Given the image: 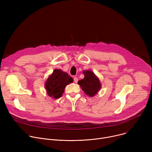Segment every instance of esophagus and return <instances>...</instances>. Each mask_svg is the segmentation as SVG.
<instances>
[{"label": "esophagus", "instance_id": "esophagus-1", "mask_svg": "<svg viewBox=\"0 0 152 152\" xmlns=\"http://www.w3.org/2000/svg\"><path fill=\"white\" fill-rule=\"evenodd\" d=\"M74 82H75V83H77V82H78V79H77V77H74Z\"/></svg>", "mask_w": 152, "mask_h": 152}]
</instances>
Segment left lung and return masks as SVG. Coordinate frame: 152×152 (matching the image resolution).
Segmentation results:
<instances>
[{
  "label": "left lung",
  "instance_id": "left-lung-1",
  "mask_svg": "<svg viewBox=\"0 0 152 152\" xmlns=\"http://www.w3.org/2000/svg\"><path fill=\"white\" fill-rule=\"evenodd\" d=\"M84 78L78 81V84L84 92L90 97H93L101 88L99 78L90 70L83 71Z\"/></svg>",
  "mask_w": 152,
  "mask_h": 152
}]
</instances>
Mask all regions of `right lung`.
Listing matches in <instances>:
<instances>
[{"mask_svg":"<svg viewBox=\"0 0 152 152\" xmlns=\"http://www.w3.org/2000/svg\"><path fill=\"white\" fill-rule=\"evenodd\" d=\"M73 79L60 69H55L45 82L47 94L53 99H58L62 96L65 87L72 83Z\"/></svg>","mask_w":152,"mask_h":152,"instance_id":"obj_1","label":"right lung"}]
</instances>
